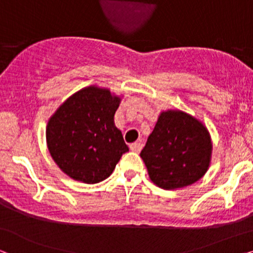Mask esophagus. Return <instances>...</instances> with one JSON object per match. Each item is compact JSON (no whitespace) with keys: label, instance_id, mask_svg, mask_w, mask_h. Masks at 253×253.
<instances>
[{"label":"esophagus","instance_id":"34e87169","mask_svg":"<svg viewBox=\"0 0 253 253\" xmlns=\"http://www.w3.org/2000/svg\"><path fill=\"white\" fill-rule=\"evenodd\" d=\"M130 150L134 151V153H140L141 149H142V144H141L140 142H134L129 146Z\"/></svg>","mask_w":253,"mask_h":253}]
</instances>
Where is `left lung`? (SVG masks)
<instances>
[{"label": "left lung", "mask_w": 253, "mask_h": 253, "mask_svg": "<svg viewBox=\"0 0 253 253\" xmlns=\"http://www.w3.org/2000/svg\"><path fill=\"white\" fill-rule=\"evenodd\" d=\"M211 134L206 125L180 110L162 111L140 156L150 180L164 190L197 183L211 166Z\"/></svg>", "instance_id": "left-lung-1"}]
</instances>
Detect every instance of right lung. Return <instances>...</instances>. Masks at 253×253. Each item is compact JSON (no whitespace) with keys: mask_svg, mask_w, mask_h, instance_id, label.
Wrapping results in <instances>:
<instances>
[{"mask_svg":"<svg viewBox=\"0 0 253 253\" xmlns=\"http://www.w3.org/2000/svg\"><path fill=\"white\" fill-rule=\"evenodd\" d=\"M123 96L109 87L89 85L68 97L48 119L46 143L53 161L67 176L99 183L113 172L128 151L114 114Z\"/></svg>","mask_w":253,"mask_h":253,"instance_id":"1","label":"right lung"}]
</instances>
